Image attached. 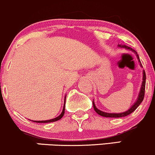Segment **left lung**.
<instances>
[{
  "instance_id": "8db88e82",
  "label": "left lung",
  "mask_w": 155,
  "mask_h": 155,
  "mask_svg": "<svg viewBox=\"0 0 155 155\" xmlns=\"http://www.w3.org/2000/svg\"><path fill=\"white\" fill-rule=\"evenodd\" d=\"M119 47H123V48H127V49H131V50H132V49L130 48V47H127V46H121V45H118ZM133 51H135L132 50ZM137 57H138V59L139 60V56L138 55H137ZM140 62V61H139ZM145 84H146V74H145V72L144 71L143 72V81H142V87H141V91H140V93H139V97H138V99H137V101H136V103H135L130 108H129V110H128L126 112H124V113H121V114H108V113H106V112H103L101 111V110H98V108H96L95 106V104L94 102H93V108H94V110H95V112L97 113V114H99L100 116H104V117H109V118H120V117H124V116H127L128 115H129V114H131V113L134 111L135 110L137 109V107H138L139 105H140L141 103L142 102L143 99H144V93H145Z\"/></svg>"
}]
</instances>
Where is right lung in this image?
Returning a JSON list of instances; mask_svg holds the SVG:
<instances>
[{"label": "right lung", "instance_id": "obj_1", "mask_svg": "<svg viewBox=\"0 0 155 155\" xmlns=\"http://www.w3.org/2000/svg\"><path fill=\"white\" fill-rule=\"evenodd\" d=\"M64 105H65V102H64ZM64 107H63V110H62V114H61L59 116H57V118H53V119L47 120V121H33L37 122V123H49V122H53V121H58V120L61 119V118H62V116H64Z\"/></svg>", "mask_w": 155, "mask_h": 155}]
</instances>
